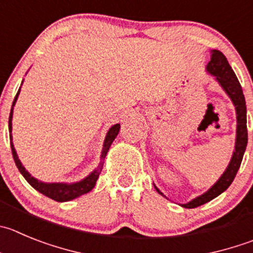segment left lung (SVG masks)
Segmentation results:
<instances>
[{
	"instance_id": "8db88e82",
	"label": "left lung",
	"mask_w": 253,
	"mask_h": 253,
	"mask_svg": "<svg viewBox=\"0 0 253 253\" xmlns=\"http://www.w3.org/2000/svg\"><path fill=\"white\" fill-rule=\"evenodd\" d=\"M206 71L214 77L218 84L222 87L223 91L226 92L228 97L232 101L233 106L236 110V119H237V127H236V142H235V150H233L232 157L226 167L225 172L221 174L218 180L216 181L213 186L209 188L205 193L201 196H197L196 198L191 200L187 204H181V206L185 209H195V207L205 205L206 202H210L211 200L216 198L222 192H225L232 181L235 180V176L237 173L238 169L241 166V162L244 159V153L246 151L247 146V110H246V101H245L244 92H242V87H241L240 82H238L237 77H236L235 72L231 68L230 63H228L227 58L223 56L222 52H219L218 49H212L211 51V60L207 63ZM156 191L162 195L164 197L166 196L156 187Z\"/></svg>"
}]
</instances>
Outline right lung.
Masks as SVG:
<instances>
[{
	"label": "right lung",
	"mask_w": 253,
	"mask_h": 253,
	"mask_svg": "<svg viewBox=\"0 0 253 253\" xmlns=\"http://www.w3.org/2000/svg\"><path fill=\"white\" fill-rule=\"evenodd\" d=\"M23 84V81H22ZM21 87L18 89L17 94H16L15 100H13L12 107H11V112H9V119H8V131H9V140H11V150H12V156L13 160H15V164L17 166L18 171L22 173V176L25 177V180L30 183L35 190L39 191L40 193L42 195L47 196V197L52 198V200H55L57 202H66V201H71V200H75V198L80 197V196L84 195V193H88L92 188L96 186V182L98 180V176H100L101 171H102L103 167V161H105V157L107 155L108 150H110L111 145L115 141V138L117 137V134L120 132V127L121 125L116 124L113 126L110 127V129L106 133L105 137V142H103V147H102V152H101V159H100V164L88 176H86L84 180L77 181V182H72V183H66V182H42V181L37 180L35 178L27 169L23 167L22 162L20 161L18 159L17 152L15 150V146H13L12 142V116H13V107L16 105V101L18 98V94H20Z\"/></svg>",
	"instance_id": "right-lung-1"
}]
</instances>
